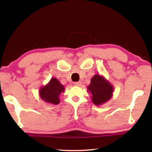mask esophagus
<instances>
[{"label":"esophagus","mask_w":152,"mask_h":152,"mask_svg":"<svg viewBox=\"0 0 152 152\" xmlns=\"http://www.w3.org/2000/svg\"><path fill=\"white\" fill-rule=\"evenodd\" d=\"M74 85H75V86H80L82 85V82H74Z\"/></svg>","instance_id":"esophagus-1"}]
</instances>
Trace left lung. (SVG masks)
Instances as JSON below:
<instances>
[{
  "label": "left lung",
  "mask_w": 152,
  "mask_h": 152,
  "mask_svg": "<svg viewBox=\"0 0 152 152\" xmlns=\"http://www.w3.org/2000/svg\"><path fill=\"white\" fill-rule=\"evenodd\" d=\"M87 89L91 94V97L93 104L100 106L111 99L114 87L104 76L94 74Z\"/></svg>",
  "instance_id": "obj_1"
}]
</instances>
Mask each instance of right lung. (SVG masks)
Segmentation results:
<instances>
[{"label":"right lung","mask_w":152,"mask_h":152,"mask_svg":"<svg viewBox=\"0 0 152 152\" xmlns=\"http://www.w3.org/2000/svg\"><path fill=\"white\" fill-rule=\"evenodd\" d=\"M65 88L56 78H51L46 85L41 87L39 94L43 101L52 104L60 103V96Z\"/></svg>","instance_id":"obj_1"}]
</instances>
